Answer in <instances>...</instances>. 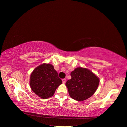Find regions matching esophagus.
I'll list each match as a JSON object with an SVG mask.
<instances>
[{
  "mask_svg": "<svg viewBox=\"0 0 127 127\" xmlns=\"http://www.w3.org/2000/svg\"><path fill=\"white\" fill-rule=\"evenodd\" d=\"M62 82H63V83H65V82H66V79H62Z\"/></svg>",
  "mask_w": 127,
  "mask_h": 127,
  "instance_id": "obj_1",
  "label": "esophagus"
}]
</instances>
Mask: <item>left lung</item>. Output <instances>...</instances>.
Segmentation results:
<instances>
[{"label": "left lung", "instance_id": "obj_1", "mask_svg": "<svg viewBox=\"0 0 127 127\" xmlns=\"http://www.w3.org/2000/svg\"><path fill=\"white\" fill-rule=\"evenodd\" d=\"M71 79L66 82L68 93L72 99L78 101L87 100L96 91L99 79L89 69L77 67L71 73Z\"/></svg>", "mask_w": 127, "mask_h": 127}]
</instances>
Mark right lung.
<instances>
[{
	"label": "right lung",
	"instance_id": "right-lung-1",
	"mask_svg": "<svg viewBox=\"0 0 127 127\" xmlns=\"http://www.w3.org/2000/svg\"><path fill=\"white\" fill-rule=\"evenodd\" d=\"M62 83L58 72L50 64L44 63L37 67L30 77V87L32 91L43 99L52 96Z\"/></svg>",
	"mask_w": 127,
	"mask_h": 127
}]
</instances>
